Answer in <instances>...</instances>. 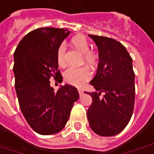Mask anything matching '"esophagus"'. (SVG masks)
Listing matches in <instances>:
<instances>
[{
	"mask_svg": "<svg viewBox=\"0 0 154 154\" xmlns=\"http://www.w3.org/2000/svg\"><path fill=\"white\" fill-rule=\"evenodd\" d=\"M77 91H78V93H79V95L82 96V95L83 94V91L82 90L81 88H77Z\"/></svg>",
	"mask_w": 154,
	"mask_h": 154,
	"instance_id": "1",
	"label": "esophagus"
}]
</instances>
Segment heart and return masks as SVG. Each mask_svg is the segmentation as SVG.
<instances>
[{
	"label": "heart",
	"instance_id": "heart-1",
	"mask_svg": "<svg viewBox=\"0 0 154 154\" xmlns=\"http://www.w3.org/2000/svg\"><path fill=\"white\" fill-rule=\"evenodd\" d=\"M71 45L82 54V60L84 63L93 67L98 62V55L94 51H89V43L83 35H76L71 39ZM65 51L66 47L60 45L57 51V62L60 66L65 64ZM90 77V72L86 66L70 67L64 72L66 82L74 86H81Z\"/></svg>",
	"mask_w": 154,
	"mask_h": 154
}]
</instances>
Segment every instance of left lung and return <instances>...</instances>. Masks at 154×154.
<instances>
[{
    "mask_svg": "<svg viewBox=\"0 0 154 154\" xmlns=\"http://www.w3.org/2000/svg\"><path fill=\"white\" fill-rule=\"evenodd\" d=\"M99 50V64L90 84L94 92L87 111L91 129L102 137H112L125 129L135 101L132 59L125 47L111 38L88 35ZM87 94V93H86Z\"/></svg>",
    "mask_w": 154,
    "mask_h": 154,
    "instance_id": "8db88e82",
    "label": "left lung"
}]
</instances>
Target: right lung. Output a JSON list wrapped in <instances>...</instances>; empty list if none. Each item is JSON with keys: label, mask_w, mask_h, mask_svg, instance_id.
<instances>
[{"label": "right lung", "mask_w": 154, "mask_h": 154, "mask_svg": "<svg viewBox=\"0 0 154 154\" xmlns=\"http://www.w3.org/2000/svg\"><path fill=\"white\" fill-rule=\"evenodd\" d=\"M69 34L67 29H37L23 38L14 52L13 72L20 109L38 134H55L63 129L79 98L73 86L65 84L55 92L50 84L51 77L62 82L57 51Z\"/></svg>", "instance_id": "obj_1"}]
</instances>
